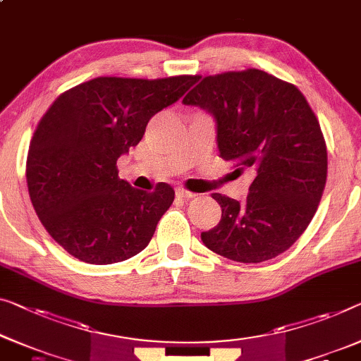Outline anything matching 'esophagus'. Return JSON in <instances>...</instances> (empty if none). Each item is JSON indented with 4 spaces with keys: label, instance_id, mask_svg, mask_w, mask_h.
I'll return each instance as SVG.
<instances>
[{
    "label": "esophagus",
    "instance_id": "1",
    "mask_svg": "<svg viewBox=\"0 0 361 361\" xmlns=\"http://www.w3.org/2000/svg\"><path fill=\"white\" fill-rule=\"evenodd\" d=\"M175 192H176V196L181 197V199H191V197H195V196H196L195 192H191V191H186V190H183V188H178V190H176Z\"/></svg>",
    "mask_w": 361,
    "mask_h": 361
}]
</instances>
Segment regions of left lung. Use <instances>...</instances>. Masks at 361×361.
<instances>
[{
  "mask_svg": "<svg viewBox=\"0 0 361 361\" xmlns=\"http://www.w3.org/2000/svg\"><path fill=\"white\" fill-rule=\"evenodd\" d=\"M215 121L217 149L252 173L243 202L214 192L222 219L202 243L236 262L287 251L308 227L327 176L321 126L303 94L261 69L207 76L183 99Z\"/></svg>",
  "mask_w": 361,
  "mask_h": 361,
  "instance_id": "1",
  "label": "left lung"
}]
</instances>
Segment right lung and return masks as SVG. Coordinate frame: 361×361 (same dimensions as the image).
Returning a JSON list of instances; mask_svg holds the SVG:
<instances>
[{"label":"right lung","mask_w":361,"mask_h":361,"mask_svg":"<svg viewBox=\"0 0 361 361\" xmlns=\"http://www.w3.org/2000/svg\"><path fill=\"white\" fill-rule=\"evenodd\" d=\"M196 76L97 78L53 102L30 141L27 186L40 222L87 264H113L149 245L175 199L118 178L116 160L141 141L150 118L178 102Z\"/></svg>","instance_id":"right-lung-1"}]
</instances>
